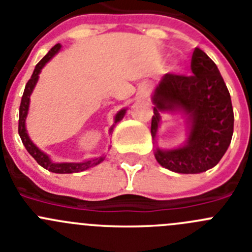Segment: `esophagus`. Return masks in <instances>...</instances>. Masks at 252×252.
Listing matches in <instances>:
<instances>
[{
	"mask_svg": "<svg viewBox=\"0 0 252 252\" xmlns=\"http://www.w3.org/2000/svg\"><path fill=\"white\" fill-rule=\"evenodd\" d=\"M150 92H151L150 86H148V85H143L142 88H141V90H140L141 97H143V99H145V97H147L148 95H150Z\"/></svg>",
	"mask_w": 252,
	"mask_h": 252,
	"instance_id": "34e87169",
	"label": "esophagus"
}]
</instances>
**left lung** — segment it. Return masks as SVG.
Returning <instances> with one entry per match:
<instances>
[{
  "mask_svg": "<svg viewBox=\"0 0 252 252\" xmlns=\"http://www.w3.org/2000/svg\"><path fill=\"white\" fill-rule=\"evenodd\" d=\"M190 68V76H162L152 95L153 140L162 112L184 115L187 120L188 133L183 145L172 150L155 148V157L160 166L183 174L202 173L217 166L234 132L231 97L217 64L195 48Z\"/></svg>",
  "mask_w": 252,
  "mask_h": 252,
  "instance_id": "1",
  "label": "left lung"
}]
</instances>
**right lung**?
I'll list each match as a JSON object with an SVG mask.
<instances>
[{
  "label": "right lung",
  "mask_w": 252,
  "mask_h": 252,
  "mask_svg": "<svg viewBox=\"0 0 252 252\" xmlns=\"http://www.w3.org/2000/svg\"><path fill=\"white\" fill-rule=\"evenodd\" d=\"M62 45L56 44L49 52L43 57L42 61L35 65L34 71H33L32 76L28 80V83L26 84L25 93H23L22 100H21V106H20V120H18V133H20V137L22 140V143L25 145L26 150L28 151L31 156L37 160V163L39 166H42L43 168L48 169L49 172H53V173H59V174H65V173H78V172L86 171V169L92 168V167L97 166L99 163H101L102 160L105 159V156H101V157H95L92 158V159H86L83 160V162H53L50 159L49 156L45 152H43L42 150L37 147L34 143L32 142V140L30 138V135L27 132V127H26V119H27L28 110H30V102H31V95H32L33 90H34L35 85H37V81L39 79V74L42 71V69L44 68L45 64L56 56L57 53H59ZM126 111L127 109H122L115 115L114 119V125L110 127L109 132L111 133L114 131L115 125L117 122L121 121L124 119V116L126 115Z\"/></svg>",
  "instance_id": "1"
}]
</instances>
